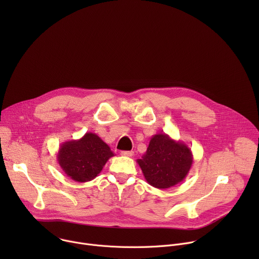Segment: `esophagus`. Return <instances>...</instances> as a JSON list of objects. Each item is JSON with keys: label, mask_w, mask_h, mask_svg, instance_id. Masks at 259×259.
<instances>
[{"label": "esophagus", "mask_w": 259, "mask_h": 259, "mask_svg": "<svg viewBox=\"0 0 259 259\" xmlns=\"http://www.w3.org/2000/svg\"><path fill=\"white\" fill-rule=\"evenodd\" d=\"M121 155L124 157H132L134 155V152L132 151H123L121 152Z\"/></svg>", "instance_id": "obj_1"}]
</instances>
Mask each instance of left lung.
I'll use <instances>...</instances> for the list:
<instances>
[{"instance_id": "left-lung-1", "label": "left lung", "mask_w": 259, "mask_h": 259, "mask_svg": "<svg viewBox=\"0 0 259 259\" xmlns=\"http://www.w3.org/2000/svg\"><path fill=\"white\" fill-rule=\"evenodd\" d=\"M194 158L190 147L166 133L155 134L145 154L137 160L147 183L160 190L172 188L190 172Z\"/></svg>"}]
</instances>
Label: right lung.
<instances>
[{
	"instance_id": "right-lung-1",
	"label": "right lung",
	"mask_w": 259,
	"mask_h": 259,
	"mask_svg": "<svg viewBox=\"0 0 259 259\" xmlns=\"http://www.w3.org/2000/svg\"><path fill=\"white\" fill-rule=\"evenodd\" d=\"M110 147L95 133L87 132L82 138L63 142L57 154L62 171L72 180L87 182L94 179L109 158Z\"/></svg>"
}]
</instances>
